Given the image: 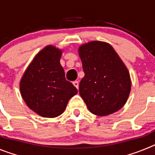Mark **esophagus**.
<instances>
[{"mask_svg":"<svg viewBox=\"0 0 155 155\" xmlns=\"http://www.w3.org/2000/svg\"><path fill=\"white\" fill-rule=\"evenodd\" d=\"M73 84H74V87H76L77 89L78 90V87H79L78 81H75L73 82Z\"/></svg>","mask_w":155,"mask_h":155,"instance_id":"1","label":"esophagus"}]
</instances>
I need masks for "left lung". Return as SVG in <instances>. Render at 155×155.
Instances as JSON below:
<instances>
[{
  "label": "left lung",
  "mask_w": 155,
  "mask_h": 155,
  "mask_svg": "<svg viewBox=\"0 0 155 155\" xmlns=\"http://www.w3.org/2000/svg\"><path fill=\"white\" fill-rule=\"evenodd\" d=\"M84 77L79 93L88 110L97 116L110 115L127 102L131 89L130 73L110 44L91 41L79 47Z\"/></svg>",
  "instance_id": "1"
}]
</instances>
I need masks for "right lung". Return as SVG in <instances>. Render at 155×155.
<instances>
[{"mask_svg":"<svg viewBox=\"0 0 155 155\" xmlns=\"http://www.w3.org/2000/svg\"><path fill=\"white\" fill-rule=\"evenodd\" d=\"M62 50L53 46L43 48L34 57L20 81L25 102L35 113L54 118L64 112L68 101L78 93L66 80L60 63Z\"/></svg>","mask_w":155,"mask_h":155,"instance_id":"right-lung-1","label":"right lung"}]
</instances>
